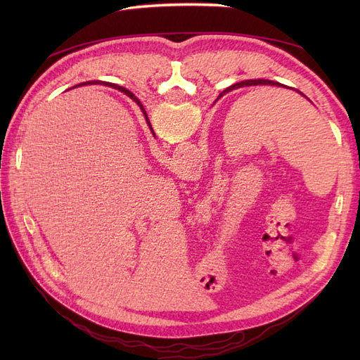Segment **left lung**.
<instances>
[{
    "label": "left lung",
    "instance_id": "obj_1",
    "mask_svg": "<svg viewBox=\"0 0 360 360\" xmlns=\"http://www.w3.org/2000/svg\"><path fill=\"white\" fill-rule=\"evenodd\" d=\"M258 85H276V86H285V89H291V90H296V89H292V86H287V85H282V84H279V82H275V81H269V79H248V81H242V82H237V84H233V85H230L228 86L226 90H224V93H221V96H224L225 93H230V91H233V90H237V89H242V86H258ZM297 93H300L299 90H296ZM303 97H307L304 96L303 93H300ZM219 96V97H221ZM138 99V97H136ZM308 99V97H307ZM309 101V99H308ZM136 103L141 106V102L139 101H136Z\"/></svg>",
    "mask_w": 360,
    "mask_h": 360
}]
</instances>
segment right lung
Masks as SVG:
<instances>
[{
	"mask_svg": "<svg viewBox=\"0 0 360 360\" xmlns=\"http://www.w3.org/2000/svg\"><path fill=\"white\" fill-rule=\"evenodd\" d=\"M86 84H101V85H106V86H112V89H117V90H120L122 93H124L126 96H129L130 99H132L135 103H136V101H139V99H136V96H135L134 93H130L129 90L123 89V86H118V85L111 84V82H105V81H90V82H84V84H79V85H86ZM136 105H138V103H136ZM138 106H139V105H138ZM139 108H141V111H143V114H144V117H146V122H147V124H148V127H150V130H151V134L155 135L153 127H151V124H150V120H148V117H147V112H146V110L143 108V105H141Z\"/></svg>",
	"mask_w": 360,
	"mask_h": 360,
	"instance_id": "obj_1",
	"label": "right lung"
}]
</instances>
